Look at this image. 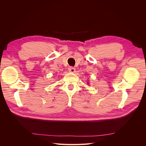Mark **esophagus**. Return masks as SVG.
I'll return each instance as SVG.
<instances>
[{
	"mask_svg": "<svg viewBox=\"0 0 146 146\" xmlns=\"http://www.w3.org/2000/svg\"><path fill=\"white\" fill-rule=\"evenodd\" d=\"M68 69H69V71L70 72H76V68H74V67H69Z\"/></svg>",
	"mask_w": 146,
	"mask_h": 146,
	"instance_id": "esophagus-1",
	"label": "esophagus"
}]
</instances>
